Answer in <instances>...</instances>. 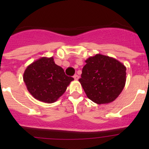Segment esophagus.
I'll list each match as a JSON object with an SVG mask.
<instances>
[{"mask_svg":"<svg viewBox=\"0 0 149 149\" xmlns=\"http://www.w3.org/2000/svg\"><path fill=\"white\" fill-rule=\"evenodd\" d=\"M73 78H74V79L75 80H78V79H79V76H78V75H74V76H73Z\"/></svg>","mask_w":149,"mask_h":149,"instance_id":"obj_1","label":"esophagus"}]
</instances>
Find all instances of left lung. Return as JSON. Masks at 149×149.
<instances>
[{"instance_id":"1","label":"left lung","mask_w":149,"mask_h":149,"mask_svg":"<svg viewBox=\"0 0 149 149\" xmlns=\"http://www.w3.org/2000/svg\"><path fill=\"white\" fill-rule=\"evenodd\" d=\"M85 62L79 81L87 97L98 104L116 100L125 85V66L101 54L89 57Z\"/></svg>"}]
</instances>
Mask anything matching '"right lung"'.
Here are the masks:
<instances>
[{"label":"right lung","mask_w":149,"mask_h":149,"mask_svg":"<svg viewBox=\"0 0 149 149\" xmlns=\"http://www.w3.org/2000/svg\"><path fill=\"white\" fill-rule=\"evenodd\" d=\"M29 92L45 103L56 102L65 93L73 78L67 76L52 57H42L27 66L23 76Z\"/></svg>","instance_id":"right-lung-1"}]
</instances>
